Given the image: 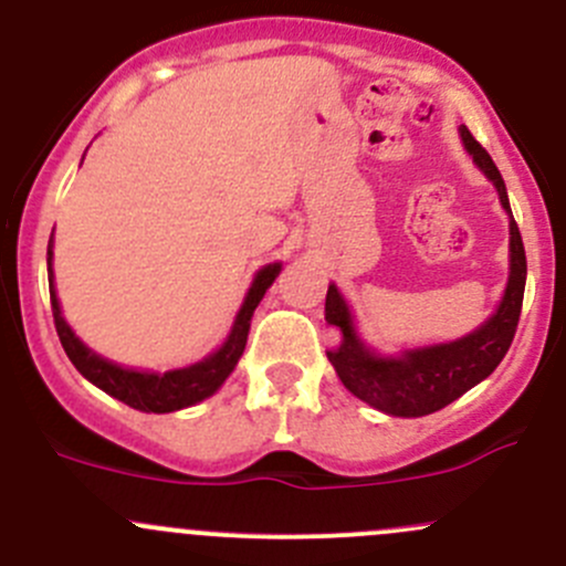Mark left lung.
I'll return each mask as SVG.
<instances>
[{
	"instance_id": "8db88e82",
	"label": "left lung",
	"mask_w": 566,
	"mask_h": 566,
	"mask_svg": "<svg viewBox=\"0 0 566 566\" xmlns=\"http://www.w3.org/2000/svg\"><path fill=\"white\" fill-rule=\"evenodd\" d=\"M460 136L468 156L488 175V180L499 191L501 205L510 213V282H506L499 310L462 339L402 350L399 356H380L361 342L350 306L342 298L336 284H328V295H325V319L328 325H336L342 334L339 345L334 350H325L339 380L361 402L389 416H402V419L436 413L468 389L482 384L506 356L515 339L517 319H521L523 290H526V249H523L521 230L512 219L504 177L465 125L460 128Z\"/></svg>"
}]
</instances>
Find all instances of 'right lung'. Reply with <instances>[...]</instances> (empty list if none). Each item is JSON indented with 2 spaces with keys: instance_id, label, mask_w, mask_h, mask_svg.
<instances>
[{
  "instance_id": "obj_1",
  "label": "right lung",
  "mask_w": 566,
  "mask_h": 566,
  "mask_svg": "<svg viewBox=\"0 0 566 566\" xmlns=\"http://www.w3.org/2000/svg\"><path fill=\"white\" fill-rule=\"evenodd\" d=\"M49 241V293H51V312H54V325L56 334H60L62 347H65L67 358L73 361V367L84 375L93 386H98L101 391H106L108 397L119 399V402L130 405L136 410H145V413H172V410L188 408V405H197L202 399H208L210 394L221 389L230 373L235 369L238 358L243 356V347H247L249 328H251V315H254L256 304L262 301L265 290L271 287L273 279L282 271V262H271V265L260 268L251 282L243 306L238 310L235 323H232L230 336L224 339V345L216 353H210L208 358L197 364H188V367L169 369V373H139V369H125L117 367L108 358H101L98 353L90 350L82 339L71 331V325L65 323L60 310V301L54 293V271H51V251Z\"/></svg>"
}]
</instances>
